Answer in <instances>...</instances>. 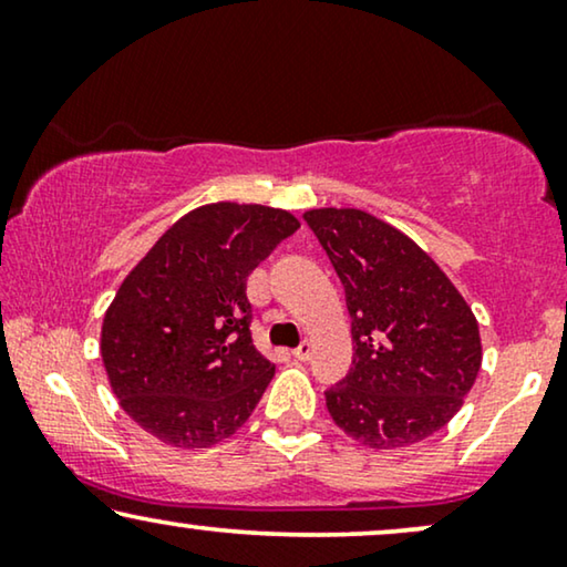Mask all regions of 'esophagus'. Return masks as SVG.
I'll return each instance as SVG.
<instances>
[{
  "instance_id": "obj_1",
  "label": "esophagus",
  "mask_w": 567,
  "mask_h": 567,
  "mask_svg": "<svg viewBox=\"0 0 567 567\" xmlns=\"http://www.w3.org/2000/svg\"><path fill=\"white\" fill-rule=\"evenodd\" d=\"M309 355H312V343H309V340H305L299 348H293V359L297 361H307Z\"/></svg>"
}]
</instances>
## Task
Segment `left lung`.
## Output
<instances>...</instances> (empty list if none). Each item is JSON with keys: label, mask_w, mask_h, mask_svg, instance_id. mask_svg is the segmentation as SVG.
Segmentation results:
<instances>
[{"label": "left lung", "mask_w": 567, "mask_h": 567, "mask_svg": "<svg viewBox=\"0 0 567 567\" xmlns=\"http://www.w3.org/2000/svg\"><path fill=\"white\" fill-rule=\"evenodd\" d=\"M351 312L353 367L324 402L348 436L402 449L433 436L464 405L483 343L477 317L423 247L361 208H309Z\"/></svg>", "instance_id": "obj_1"}]
</instances>
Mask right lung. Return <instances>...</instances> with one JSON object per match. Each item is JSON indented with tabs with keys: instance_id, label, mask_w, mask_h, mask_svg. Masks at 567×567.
I'll use <instances>...</instances> for the list:
<instances>
[{
	"instance_id": "right-lung-1",
	"label": "right lung",
	"mask_w": 567,
	"mask_h": 567,
	"mask_svg": "<svg viewBox=\"0 0 567 567\" xmlns=\"http://www.w3.org/2000/svg\"><path fill=\"white\" fill-rule=\"evenodd\" d=\"M297 229L286 208L206 204L123 278L100 355L118 405L162 444L208 449L252 415L276 367L252 343L247 276Z\"/></svg>"
}]
</instances>
